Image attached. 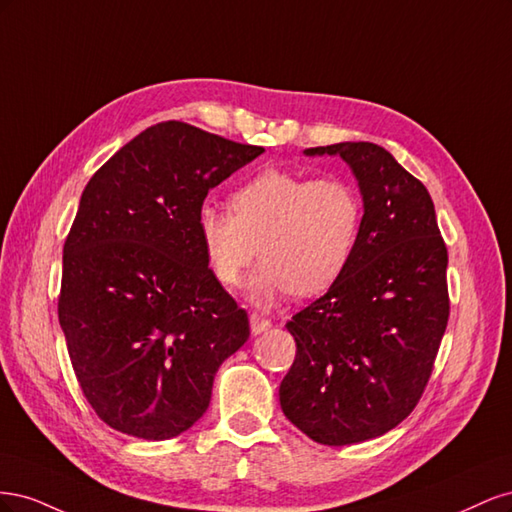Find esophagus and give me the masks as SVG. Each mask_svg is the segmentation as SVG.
I'll return each mask as SVG.
<instances>
[{"mask_svg": "<svg viewBox=\"0 0 512 512\" xmlns=\"http://www.w3.org/2000/svg\"><path fill=\"white\" fill-rule=\"evenodd\" d=\"M250 327H252L254 335H260V333H265L267 329H271V320L262 318L260 314H250Z\"/></svg>", "mask_w": 512, "mask_h": 512, "instance_id": "34e87169", "label": "esophagus"}]
</instances>
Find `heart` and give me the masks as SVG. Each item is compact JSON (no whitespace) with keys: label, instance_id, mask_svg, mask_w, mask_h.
Returning a JSON list of instances; mask_svg holds the SVG:
<instances>
[{"label":"heart","instance_id":"heart-1","mask_svg":"<svg viewBox=\"0 0 512 512\" xmlns=\"http://www.w3.org/2000/svg\"><path fill=\"white\" fill-rule=\"evenodd\" d=\"M230 210L196 211V232L211 275L237 286L252 260L265 256L247 282V297L269 307L288 292L314 297L331 288L352 258L361 200L344 179H309L265 168L230 196Z\"/></svg>","mask_w":512,"mask_h":512}]
</instances>
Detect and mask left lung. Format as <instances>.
<instances>
[{
    "instance_id": "8db88e82",
    "label": "left lung",
    "mask_w": 512,
    "mask_h": 512,
    "mask_svg": "<svg viewBox=\"0 0 512 512\" xmlns=\"http://www.w3.org/2000/svg\"><path fill=\"white\" fill-rule=\"evenodd\" d=\"M305 156L350 166L363 220L346 271L286 324L297 356L280 404L314 442L344 446L391 431L421 399L448 322V254L427 188L384 147Z\"/></svg>"
}]
</instances>
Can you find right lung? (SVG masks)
Instances as JSON below:
<instances>
[{"label": "right lung", "instance_id": "add662e5", "mask_svg": "<svg viewBox=\"0 0 512 512\" xmlns=\"http://www.w3.org/2000/svg\"><path fill=\"white\" fill-rule=\"evenodd\" d=\"M262 151L164 121L85 185L57 312L76 380L108 427L143 440L188 431L250 337L245 309L207 267L196 211Z\"/></svg>", "mask_w": 512, "mask_h": 512}]
</instances>
